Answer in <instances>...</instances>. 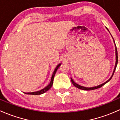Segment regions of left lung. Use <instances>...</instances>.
Returning <instances> with one entry per match:
<instances>
[{
  "label": "left lung",
  "instance_id": "1",
  "mask_svg": "<svg viewBox=\"0 0 120 120\" xmlns=\"http://www.w3.org/2000/svg\"><path fill=\"white\" fill-rule=\"evenodd\" d=\"M107 30H108V29H107ZM115 47H116V44H115ZM115 49H116V64H115V67H114V70H113V74H112V76H111L110 78L109 79V80H107V81H106L105 82H104V83L102 84L99 85V86H96V87L88 88V87H83V86H80V85L77 84V83H76V82H75V81H74L73 80V79H72L70 78V79H71V82H72L74 86H75V87H77V88L80 89V90H86V91H90V90H96V89H97V88H99L102 87V86H104V85L106 83H107V82H109V81L111 79H112V77H113V75H114V71H115L116 69V67H117V62H118V54H117V48H116V47Z\"/></svg>",
  "mask_w": 120,
  "mask_h": 120
}]
</instances>
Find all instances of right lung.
<instances>
[{
  "label": "right lung",
  "instance_id": "right-lung-1",
  "mask_svg": "<svg viewBox=\"0 0 120 120\" xmlns=\"http://www.w3.org/2000/svg\"><path fill=\"white\" fill-rule=\"evenodd\" d=\"M60 65H61V64H58V65H57V66H56V68L55 69V70H54V72H53L52 75L51 81H50V84H49L48 85V86H47V87H45V88H44L42 89V90H40V91H36V92H27V93H25V92H24V93L26 94L36 95H40V94H44V92H47V91L48 90H50V89L51 88V87H52V86L53 81H54V76H55V73H56V70H57V69L59 68V67H60Z\"/></svg>",
  "mask_w": 120,
  "mask_h": 120
}]
</instances>
